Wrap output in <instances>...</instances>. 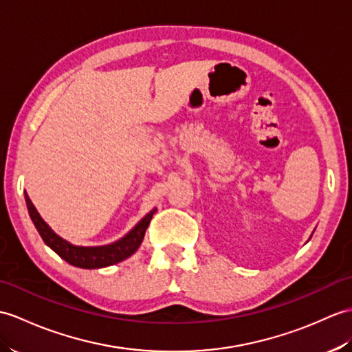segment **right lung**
<instances>
[{
  "mask_svg": "<svg viewBox=\"0 0 352 352\" xmlns=\"http://www.w3.org/2000/svg\"><path fill=\"white\" fill-rule=\"evenodd\" d=\"M25 201H27L28 213L32 223H34L36 230L38 231L40 236H42L47 246L51 248L56 255L61 256L64 261H67L70 265H75L79 268H88V270L113 265L127 259L129 256H132L138 250V248L141 246L146 228H148L151 217L154 214V210L150 211V213L146 214L132 231L116 243L106 244V246L84 248V246H73L72 243L65 241L60 235H56L51 228H49V225L45 222V220L40 217L38 211L36 210L34 206H32L27 192H25Z\"/></svg>",
  "mask_w": 352,
  "mask_h": 352,
  "instance_id": "add662e5",
  "label": "right lung"
}]
</instances>
